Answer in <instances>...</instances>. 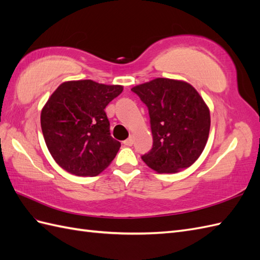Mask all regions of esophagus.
<instances>
[{
  "label": "esophagus",
  "instance_id": "obj_1",
  "mask_svg": "<svg viewBox=\"0 0 260 260\" xmlns=\"http://www.w3.org/2000/svg\"><path fill=\"white\" fill-rule=\"evenodd\" d=\"M134 144V139H133V136H129L126 141H124V145L125 146H132Z\"/></svg>",
  "mask_w": 260,
  "mask_h": 260
}]
</instances>
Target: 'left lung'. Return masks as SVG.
Instances as JSON below:
<instances>
[{
	"mask_svg": "<svg viewBox=\"0 0 260 260\" xmlns=\"http://www.w3.org/2000/svg\"><path fill=\"white\" fill-rule=\"evenodd\" d=\"M132 91L148 108L152 148L142 156L159 174H175L190 167L202 154L209 138L208 105L190 83L157 78Z\"/></svg>",
	"mask_w": 260,
	"mask_h": 260,
	"instance_id": "left-lung-1",
	"label": "left lung"
}]
</instances>
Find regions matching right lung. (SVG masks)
Segmentation results:
<instances>
[{"label": "right lung", "instance_id": "add662e5", "mask_svg": "<svg viewBox=\"0 0 260 260\" xmlns=\"http://www.w3.org/2000/svg\"><path fill=\"white\" fill-rule=\"evenodd\" d=\"M122 85L92 80L61 83L42 110L41 125L55 161L69 174L94 177L115 158L121 143L110 134L104 109Z\"/></svg>", "mask_w": 260, "mask_h": 260}]
</instances>
